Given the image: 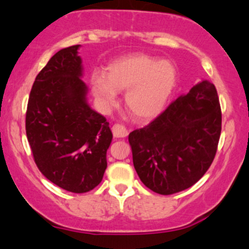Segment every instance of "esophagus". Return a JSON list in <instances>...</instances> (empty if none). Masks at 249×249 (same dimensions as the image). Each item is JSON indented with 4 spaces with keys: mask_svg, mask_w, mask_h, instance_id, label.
Masks as SVG:
<instances>
[{
    "mask_svg": "<svg viewBox=\"0 0 249 249\" xmlns=\"http://www.w3.org/2000/svg\"><path fill=\"white\" fill-rule=\"evenodd\" d=\"M111 131L115 138H126L128 134L126 127L119 124H115L114 126L111 127Z\"/></svg>",
    "mask_w": 249,
    "mask_h": 249,
    "instance_id": "34e87169",
    "label": "esophagus"
}]
</instances>
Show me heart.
<instances>
[{
	"label": "heart",
	"mask_w": 249,
	"mask_h": 249,
	"mask_svg": "<svg viewBox=\"0 0 249 249\" xmlns=\"http://www.w3.org/2000/svg\"><path fill=\"white\" fill-rule=\"evenodd\" d=\"M177 83L170 64L149 55L130 54L111 62L106 74L93 75L91 88L105 108L115 105L117 92H125L124 105L132 117L144 122L163 110Z\"/></svg>",
	"instance_id": "heart-1"
}]
</instances>
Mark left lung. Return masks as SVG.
<instances>
[{
	"label": "left lung",
	"mask_w": 249,
	"mask_h": 249,
	"mask_svg": "<svg viewBox=\"0 0 249 249\" xmlns=\"http://www.w3.org/2000/svg\"><path fill=\"white\" fill-rule=\"evenodd\" d=\"M222 112L213 83L201 81L147 126L128 135L135 171L159 195L190 188L216 155Z\"/></svg>",
	"instance_id": "obj_1"
}]
</instances>
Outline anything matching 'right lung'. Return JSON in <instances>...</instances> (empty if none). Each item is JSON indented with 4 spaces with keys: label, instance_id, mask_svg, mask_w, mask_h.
Returning <instances> with one entry per match:
<instances>
[{
    "label": "right lung",
    "instance_id": "right-lung-1",
    "mask_svg": "<svg viewBox=\"0 0 249 249\" xmlns=\"http://www.w3.org/2000/svg\"><path fill=\"white\" fill-rule=\"evenodd\" d=\"M79 45L62 49L36 76L26 111V134L36 166L61 189L84 194L100 183L112 134L86 102Z\"/></svg>",
    "mask_w": 249,
    "mask_h": 249
}]
</instances>
